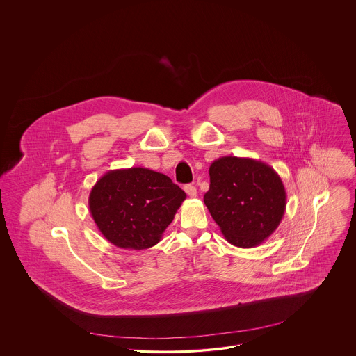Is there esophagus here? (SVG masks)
Listing matches in <instances>:
<instances>
[{
    "label": "esophagus",
    "instance_id": "esophagus-1",
    "mask_svg": "<svg viewBox=\"0 0 356 356\" xmlns=\"http://www.w3.org/2000/svg\"><path fill=\"white\" fill-rule=\"evenodd\" d=\"M184 191H186V195H188V196H191V197H196V195H197V189H196V186H191V184H188V186H184Z\"/></svg>",
    "mask_w": 356,
    "mask_h": 356
}]
</instances>
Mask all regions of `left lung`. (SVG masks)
Masks as SVG:
<instances>
[{"instance_id":"1","label":"left lung","mask_w":356,"mask_h":356,"mask_svg":"<svg viewBox=\"0 0 356 356\" xmlns=\"http://www.w3.org/2000/svg\"><path fill=\"white\" fill-rule=\"evenodd\" d=\"M209 180L204 203L228 243L254 248L276 231L286 212L287 193L268 164L224 156L211 164Z\"/></svg>"}]
</instances>
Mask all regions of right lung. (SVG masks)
<instances>
[{
    "label": "right lung",
    "mask_w": 356,
    "mask_h": 356,
    "mask_svg": "<svg viewBox=\"0 0 356 356\" xmlns=\"http://www.w3.org/2000/svg\"><path fill=\"white\" fill-rule=\"evenodd\" d=\"M186 192L168 176L143 167L108 170L89 193V211L99 231L124 250L156 245Z\"/></svg>",
    "instance_id": "right-lung-1"
}]
</instances>
